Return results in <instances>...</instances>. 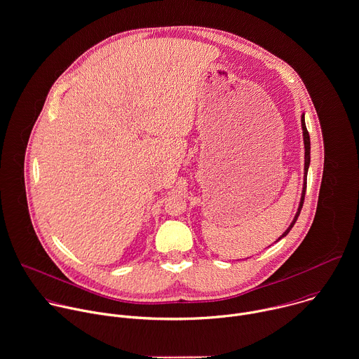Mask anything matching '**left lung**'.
<instances>
[{
  "label": "left lung",
  "mask_w": 359,
  "mask_h": 359,
  "mask_svg": "<svg viewBox=\"0 0 359 359\" xmlns=\"http://www.w3.org/2000/svg\"><path fill=\"white\" fill-rule=\"evenodd\" d=\"M302 130H304V142H305V182H304V189H302V196H301V203H299V208H298V212H297V215H295V219H294V222L291 223V226L287 229V231L280 237L278 239L283 238V237H285L290 231H291V229L294 227V224H295V222H297V219H298V216H299V213H301V209H302V205H304V201H305V192H306V175H308V168H309V163H311V139H309V132H308V129H306V125H305V118H304V116H302Z\"/></svg>",
  "instance_id": "1"
}]
</instances>
